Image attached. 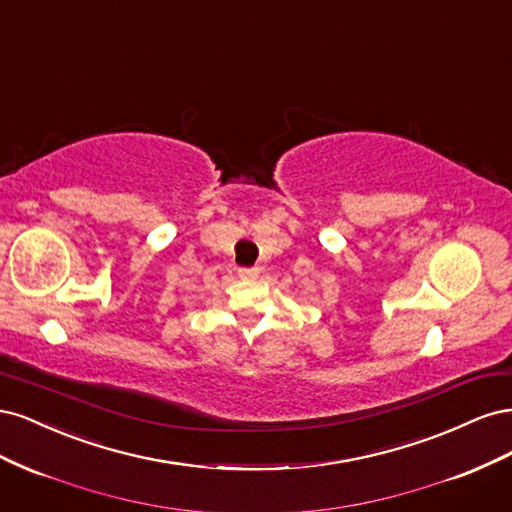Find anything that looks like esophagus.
<instances>
[{
    "label": "esophagus",
    "instance_id": "obj_1",
    "mask_svg": "<svg viewBox=\"0 0 512 512\" xmlns=\"http://www.w3.org/2000/svg\"><path fill=\"white\" fill-rule=\"evenodd\" d=\"M237 273H239L241 280H245V282H252V280H256L260 271H258L256 267H241Z\"/></svg>",
    "mask_w": 512,
    "mask_h": 512
}]
</instances>
